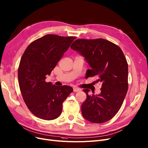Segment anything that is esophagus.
Returning a JSON list of instances; mask_svg holds the SVG:
<instances>
[{"mask_svg":"<svg viewBox=\"0 0 148 148\" xmlns=\"http://www.w3.org/2000/svg\"><path fill=\"white\" fill-rule=\"evenodd\" d=\"M73 91L74 92H79V91H81V89L78 88V87H77V86H74L73 87Z\"/></svg>","mask_w":148,"mask_h":148,"instance_id":"esophagus-1","label":"esophagus"}]
</instances>
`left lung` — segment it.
Returning a JSON list of instances; mask_svg holds the SVG:
<instances>
[{"label":"left lung","mask_w":148,"mask_h":148,"mask_svg":"<svg viewBox=\"0 0 148 148\" xmlns=\"http://www.w3.org/2000/svg\"><path fill=\"white\" fill-rule=\"evenodd\" d=\"M85 57L91 66L87 77L97 76L101 92L88 95L81 106L83 116L92 123H106L121 108L128 90V64L121 49L102 38L77 39L71 46Z\"/></svg>","instance_id":"1"}]
</instances>
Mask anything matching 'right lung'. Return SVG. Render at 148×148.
Here are the masks:
<instances>
[{"mask_svg":"<svg viewBox=\"0 0 148 148\" xmlns=\"http://www.w3.org/2000/svg\"><path fill=\"white\" fill-rule=\"evenodd\" d=\"M75 38L46 35L32 42L21 57L18 68L20 90L29 110L38 118H58L63 102L73 91L72 87L52 85L46 78Z\"/></svg>","mask_w":148,"mask_h":148,"instance_id":"right-lung-1","label":"right lung"}]
</instances>
